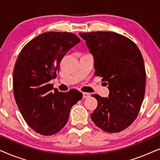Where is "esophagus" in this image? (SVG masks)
Returning <instances> with one entry per match:
<instances>
[{"instance_id": "esophagus-1", "label": "esophagus", "mask_w": 160, "mask_h": 160, "mask_svg": "<svg viewBox=\"0 0 160 160\" xmlns=\"http://www.w3.org/2000/svg\"><path fill=\"white\" fill-rule=\"evenodd\" d=\"M90 96V94L87 92H83V98H87Z\"/></svg>"}]
</instances>
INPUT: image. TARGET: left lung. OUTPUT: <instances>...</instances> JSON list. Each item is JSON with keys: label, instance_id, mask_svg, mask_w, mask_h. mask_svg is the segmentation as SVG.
<instances>
[{"label": "left lung", "instance_id": "obj_1", "mask_svg": "<svg viewBox=\"0 0 160 160\" xmlns=\"http://www.w3.org/2000/svg\"><path fill=\"white\" fill-rule=\"evenodd\" d=\"M94 58L95 76L108 85V98L92 95L98 106L91 119L101 130L118 132L138 114L145 95L146 71L136 44L113 32H79Z\"/></svg>", "mask_w": 160, "mask_h": 160}]
</instances>
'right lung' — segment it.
I'll return each instance as SVG.
<instances>
[{
  "instance_id": "obj_1",
  "label": "right lung",
  "mask_w": 160,
  "mask_h": 160,
  "mask_svg": "<svg viewBox=\"0 0 160 160\" xmlns=\"http://www.w3.org/2000/svg\"><path fill=\"white\" fill-rule=\"evenodd\" d=\"M79 42L72 32H46L28 42L17 58L13 73L15 100L25 121L39 134L62 130L72 106L82 98L78 90L53 91L49 84L65 54Z\"/></svg>"
}]
</instances>
